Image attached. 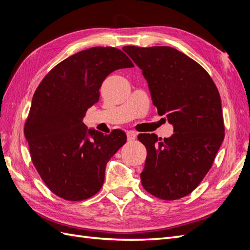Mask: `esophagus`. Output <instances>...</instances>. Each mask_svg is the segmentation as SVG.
<instances>
[{
  "mask_svg": "<svg viewBox=\"0 0 250 250\" xmlns=\"http://www.w3.org/2000/svg\"><path fill=\"white\" fill-rule=\"evenodd\" d=\"M127 139H128V141H130V142L134 141L135 139H137V133H135L134 131H128L127 132Z\"/></svg>",
  "mask_w": 250,
  "mask_h": 250,
  "instance_id": "obj_1",
  "label": "esophagus"
}]
</instances>
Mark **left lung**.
Segmentation results:
<instances>
[{
    "instance_id": "1",
    "label": "left lung",
    "mask_w": 250,
    "mask_h": 250,
    "mask_svg": "<svg viewBox=\"0 0 250 250\" xmlns=\"http://www.w3.org/2000/svg\"><path fill=\"white\" fill-rule=\"evenodd\" d=\"M148 82L153 105L173 125L170 138L141 133L147 149L141 181L151 195L175 200L207 175L224 139L221 98L203 67L171 47H124Z\"/></svg>"
}]
</instances>
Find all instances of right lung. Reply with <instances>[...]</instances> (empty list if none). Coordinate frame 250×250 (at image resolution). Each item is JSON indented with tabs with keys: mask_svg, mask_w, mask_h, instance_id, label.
I'll return each instance as SVG.
<instances>
[{
	"mask_svg": "<svg viewBox=\"0 0 250 250\" xmlns=\"http://www.w3.org/2000/svg\"><path fill=\"white\" fill-rule=\"evenodd\" d=\"M132 66L121 50L94 47L62 60L37 86L24 133L35 169L58 197L80 201L102 188L106 164L126 143V133L87 129L83 118L99 101L105 78Z\"/></svg>",
	"mask_w": 250,
	"mask_h": 250,
	"instance_id": "1",
	"label": "right lung"
}]
</instances>
